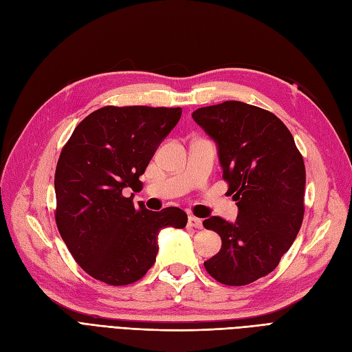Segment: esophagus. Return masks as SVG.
I'll list each match as a JSON object with an SVG mask.
<instances>
[{"label":"esophagus","mask_w":352,"mask_h":352,"mask_svg":"<svg viewBox=\"0 0 352 352\" xmlns=\"http://www.w3.org/2000/svg\"><path fill=\"white\" fill-rule=\"evenodd\" d=\"M188 226L195 228V229H202V220L195 217V216H189L188 217Z\"/></svg>","instance_id":"34e87169"}]
</instances>
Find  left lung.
<instances>
[{
	"label": "left lung",
	"mask_w": 352,
	"mask_h": 352,
	"mask_svg": "<svg viewBox=\"0 0 352 352\" xmlns=\"http://www.w3.org/2000/svg\"><path fill=\"white\" fill-rule=\"evenodd\" d=\"M192 117L217 144L223 179L239 210L235 223L217 216L202 221L221 238L204 267L223 285L252 283L278 267L302 225V155L279 117L255 105L225 101Z\"/></svg>",
	"instance_id": "1"
}]
</instances>
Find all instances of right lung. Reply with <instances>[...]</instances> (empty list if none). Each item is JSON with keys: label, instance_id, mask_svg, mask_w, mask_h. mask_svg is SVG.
Returning a JSON list of instances; mask_svg holds the SVG:
<instances>
[{"label": "right lung", "instance_id": "right-lung-1", "mask_svg": "<svg viewBox=\"0 0 352 352\" xmlns=\"http://www.w3.org/2000/svg\"><path fill=\"white\" fill-rule=\"evenodd\" d=\"M182 109L107 105L76 126L63 146L54 177L56 223L73 258L94 279L122 286L153 267L164 228L182 229L177 207H135L124 188L142 189L140 176Z\"/></svg>", "mask_w": 352, "mask_h": 352}]
</instances>
